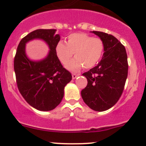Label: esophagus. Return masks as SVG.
<instances>
[{"mask_svg":"<svg viewBox=\"0 0 146 146\" xmlns=\"http://www.w3.org/2000/svg\"><path fill=\"white\" fill-rule=\"evenodd\" d=\"M78 76H80V74H79V73H78V74H76V73H72V78H73V79L76 78V77Z\"/></svg>","mask_w":146,"mask_h":146,"instance_id":"34e87169","label":"esophagus"}]
</instances>
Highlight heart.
Masks as SVG:
<instances>
[{
  "instance_id": "b5f03b06",
  "label": "heart",
  "mask_w": 146,
  "mask_h": 146,
  "mask_svg": "<svg viewBox=\"0 0 146 146\" xmlns=\"http://www.w3.org/2000/svg\"><path fill=\"white\" fill-rule=\"evenodd\" d=\"M104 51V43L100 38L92 37L85 33H73L67 37V42H58L56 46V53L63 64L68 62L66 67L72 71H77L84 67L92 68L101 59Z\"/></svg>"
}]
</instances>
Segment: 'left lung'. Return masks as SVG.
I'll use <instances>...</instances> for the list:
<instances>
[{"label": "left lung", "instance_id": "obj_1", "mask_svg": "<svg viewBox=\"0 0 146 146\" xmlns=\"http://www.w3.org/2000/svg\"><path fill=\"white\" fill-rule=\"evenodd\" d=\"M92 32L102 40L104 52L100 62L82 74L88 85L81 96L90 108L103 111L112 107L121 96L128 76L127 54L124 46L113 35Z\"/></svg>", "mask_w": 146, "mask_h": 146}]
</instances>
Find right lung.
Returning a JSON list of instances; mask_svg holds the SVG:
<instances>
[{"mask_svg":"<svg viewBox=\"0 0 146 146\" xmlns=\"http://www.w3.org/2000/svg\"><path fill=\"white\" fill-rule=\"evenodd\" d=\"M55 32L54 29H39L28 34L19 43L14 58L19 91L29 105L39 111L55 109L64 98L65 86L72 80L71 73L63 67L56 53L60 36ZM35 38L43 39L50 48L42 61H31L26 56V43Z\"/></svg>","mask_w":146,"mask_h":146,"instance_id":"right-lung-1","label":"right lung"}]
</instances>
